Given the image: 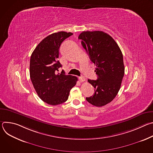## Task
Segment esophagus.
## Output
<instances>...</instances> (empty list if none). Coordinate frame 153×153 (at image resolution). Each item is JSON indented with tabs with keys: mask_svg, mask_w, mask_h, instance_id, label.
Instances as JSON below:
<instances>
[{
	"mask_svg": "<svg viewBox=\"0 0 153 153\" xmlns=\"http://www.w3.org/2000/svg\"><path fill=\"white\" fill-rule=\"evenodd\" d=\"M79 80L80 82H82L85 81V78L83 76H81V77H79Z\"/></svg>",
	"mask_w": 153,
	"mask_h": 153,
	"instance_id": "obj_1",
	"label": "esophagus"
}]
</instances>
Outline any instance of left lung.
Segmentation results:
<instances>
[{"label":"left lung","instance_id":"1","mask_svg":"<svg viewBox=\"0 0 153 153\" xmlns=\"http://www.w3.org/2000/svg\"><path fill=\"white\" fill-rule=\"evenodd\" d=\"M78 38L96 65L97 79L88 80L94 93L86 99L94 106H104L115 98L120 88L125 73L122 51L113 38L101 31H83Z\"/></svg>","mask_w":153,"mask_h":153}]
</instances>
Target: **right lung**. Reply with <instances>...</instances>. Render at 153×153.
Here are the masks:
<instances>
[{
	"instance_id": "1",
	"label": "right lung",
	"mask_w": 153,
	"mask_h": 153,
	"mask_svg": "<svg viewBox=\"0 0 153 153\" xmlns=\"http://www.w3.org/2000/svg\"><path fill=\"white\" fill-rule=\"evenodd\" d=\"M73 35L60 31L43 39L33 51L30 63V75L39 97L47 103L57 105L66 102L77 77L57 73L62 65L58 60L62 42Z\"/></svg>"
}]
</instances>
